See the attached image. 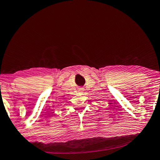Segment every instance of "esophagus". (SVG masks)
Wrapping results in <instances>:
<instances>
[{
  "mask_svg": "<svg viewBox=\"0 0 160 160\" xmlns=\"http://www.w3.org/2000/svg\"><path fill=\"white\" fill-rule=\"evenodd\" d=\"M79 91H81V92H82V91H83V89H80V90H79Z\"/></svg>",
  "mask_w": 160,
  "mask_h": 160,
  "instance_id": "obj_1",
  "label": "esophagus"
}]
</instances>
